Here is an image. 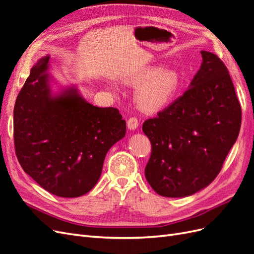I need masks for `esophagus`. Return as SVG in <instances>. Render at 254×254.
I'll return each mask as SVG.
<instances>
[{
	"label": "esophagus",
	"mask_w": 254,
	"mask_h": 254,
	"mask_svg": "<svg viewBox=\"0 0 254 254\" xmlns=\"http://www.w3.org/2000/svg\"><path fill=\"white\" fill-rule=\"evenodd\" d=\"M127 127L129 130H135L139 127V121H137L136 118H130L127 121Z\"/></svg>",
	"instance_id": "obj_1"
}]
</instances>
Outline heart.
Here are the masks:
<instances>
[{"mask_svg": "<svg viewBox=\"0 0 254 254\" xmlns=\"http://www.w3.org/2000/svg\"><path fill=\"white\" fill-rule=\"evenodd\" d=\"M126 82L140 84L135 102L145 112L153 113L171 104L179 88V74L171 67L149 66L126 78Z\"/></svg>", "mask_w": 254, "mask_h": 254, "instance_id": "obj_1", "label": "heart"}]
</instances>
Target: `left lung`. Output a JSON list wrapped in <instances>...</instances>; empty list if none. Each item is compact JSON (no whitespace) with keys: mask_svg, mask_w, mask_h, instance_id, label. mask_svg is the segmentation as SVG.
<instances>
[{"mask_svg":"<svg viewBox=\"0 0 254 254\" xmlns=\"http://www.w3.org/2000/svg\"><path fill=\"white\" fill-rule=\"evenodd\" d=\"M200 53L189 89L143 124L151 143L146 180L164 197H188L209 186L240 133L241 105L227 67L215 54Z\"/></svg>","mask_w":254,"mask_h":254,"instance_id":"obj_1","label":"left lung"}]
</instances>
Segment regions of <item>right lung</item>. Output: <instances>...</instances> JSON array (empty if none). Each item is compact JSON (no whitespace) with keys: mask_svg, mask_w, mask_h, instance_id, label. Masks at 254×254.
I'll return each instance as SVG.
<instances>
[{"mask_svg":"<svg viewBox=\"0 0 254 254\" xmlns=\"http://www.w3.org/2000/svg\"><path fill=\"white\" fill-rule=\"evenodd\" d=\"M50 55L40 58L13 109L14 147L28 176L64 198L87 194L99 180L104 160L126 134L119 110L88 103L78 88L54 89Z\"/></svg>","mask_w":254,"mask_h":254,"instance_id":"right-lung-1","label":"right lung"}]
</instances>
